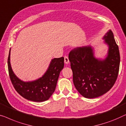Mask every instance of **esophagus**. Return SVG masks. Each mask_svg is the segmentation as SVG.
I'll use <instances>...</instances> for the list:
<instances>
[{
	"mask_svg": "<svg viewBox=\"0 0 126 126\" xmlns=\"http://www.w3.org/2000/svg\"><path fill=\"white\" fill-rule=\"evenodd\" d=\"M64 63L65 64H68L69 63V59H68V58L67 57V56H64Z\"/></svg>",
	"mask_w": 126,
	"mask_h": 126,
	"instance_id": "esophagus-1",
	"label": "esophagus"
}]
</instances>
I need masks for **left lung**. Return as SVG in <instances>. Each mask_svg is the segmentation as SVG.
<instances>
[{
    "label": "left lung",
    "mask_w": 126,
    "mask_h": 126,
    "mask_svg": "<svg viewBox=\"0 0 126 126\" xmlns=\"http://www.w3.org/2000/svg\"><path fill=\"white\" fill-rule=\"evenodd\" d=\"M103 39L108 46L104 59L95 57L91 46L77 47L69 54L74 86L84 98H95L104 94L112 87L118 77L119 50L111 30Z\"/></svg>",
    "instance_id": "left-lung-1"
}]
</instances>
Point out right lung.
<instances>
[{"instance_id": "add662e5", "label": "right lung", "mask_w": 126, "mask_h": 126, "mask_svg": "<svg viewBox=\"0 0 126 126\" xmlns=\"http://www.w3.org/2000/svg\"><path fill=\"white\" fill-rule=\"evenodd\" d=\"M10 51L8 58V72L16 91L27 100L43 102L50 98L55 90L60 72L64 67V58L51 60L48 68L42 77L36 80L24 81L19 79L12 71L10 63Z\"/></svg>"}]
</instances>
